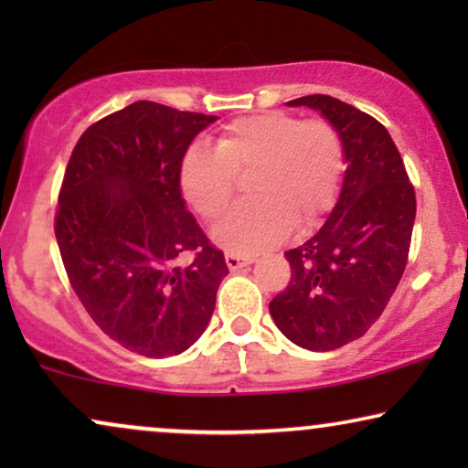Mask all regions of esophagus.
Returning a JSON list of instances; mask_svg holds the SVG:
<instances>
[{
  "instance_id": "1",
  "label": "esophagus",
  "mask_w": 468,
  "mask_h": 468,
  "mask_svg": "<svg viewBox=\"0 0 468 468\" xmlns=\"http://www.w3.org/2000/svg\"><path fill=\"white\" fill-rule=\"evenodd\" d=\"M251 258H240V255H236V253H228L226 255V264H228V268L229 271H240V268H245V266H249L251 264Z\"/></svg>"
}]
</instances>
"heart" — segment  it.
Returning a JSON list of instances; mask_svg holds the SVG:
<instances>
[{
  "mask_svg": "<svg viewBox=\"0 0 468 468\" xmlns=\"http://www.w3.org/2000/svg\"><path fill=\"white\" fill-rule=\"evenodd\" d=\"M345 175V146L330 121L266 111L229 121L213 151L189 146L178 162V189L204 221L232 207L239 181L251 197L215 229L223 249L253 255L290 232L317 228L335 208Z\"/></svg>",
  "mask_w": 468,
  "mask_h": 468,
  "instance_id": "b5f03b06",
  "label": "heart"
}]
</instances>
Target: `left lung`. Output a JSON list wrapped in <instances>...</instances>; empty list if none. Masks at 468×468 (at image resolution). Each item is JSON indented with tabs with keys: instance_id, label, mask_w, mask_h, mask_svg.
Instances as JSON below:
<instances>
[{
	"instance_id": "8db88e82",
	"label": "left lung",
	"mask_w": 468,
	"mask_h": 468,
	"mask_svg": "<svg viewBox=\"0 0 468 468\" xmlns=\"http://www.w3.org/2000/svg\"><path fill=\"white\" fill-rule=\"evenodd\" d=\"M290 106L322 111L341 133L347 170L324 228L285 251L292 279L268 309L292 343L332 351L367 335L399 287L411 247L415 189L375 117L322 93Z\"/></svg>"
}]
</instances>
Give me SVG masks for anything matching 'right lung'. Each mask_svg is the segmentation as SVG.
Segmentation results:
<instances>
[{"label":"right lung","mask_w":468,"mask_h":468,"mask_svg":"<svg viewBox=\"0 0 468 468\" xmlns=\"http://www.w3.org/2000/svg\"><path fill=\"white\" fill-rule=\"evenodd\" d=\"M213 121L133 101L89 125L69 155L55 213L63 266L89 317L133 354L191 347L228 274L176 176L191 140Z\"/></svg>","instance_id":"right-lung-1"}]
</instances>
